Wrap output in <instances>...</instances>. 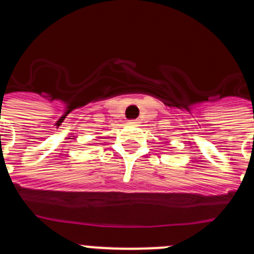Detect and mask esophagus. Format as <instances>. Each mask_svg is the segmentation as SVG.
<instances>
[{"mask_svg": "<svg viewBox=\"0 0 254 254\" xmlns=\"http://www.w3.org/2000/svg\"><path fill=\"white\" fill-rule=\"evenodd\" d=\"M129 123H132V125H136V123H137V121H129Z\"/></svg>", "mask_w": 254, "mask_h": 254, "instance_id": "esophagus-1", "label": "esophagus"}]
</instances>
